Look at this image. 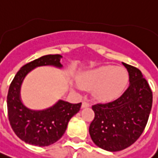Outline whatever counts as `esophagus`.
<instances>
[{
  "mask_svg": "<svg viewBox=\"0 0 158 158\" xmlns=\"http://www.w3.org/2000/svg\"><path fill=\"white\" fill-rule=\"evenodd\" d=\"M88 106H90V104L88 101H84L83 102H82V106H81V107H82V108H85V107H88Z\"/></svg>",
  "mask_w": 158,
  "mask_h": 158,
  "instance_id": "esophagus-1",
  "label": "esophagus"
}]
</instances>
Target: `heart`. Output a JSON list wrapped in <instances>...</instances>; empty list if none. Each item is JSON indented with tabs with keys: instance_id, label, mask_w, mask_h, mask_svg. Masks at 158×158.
<instances>
[{
	"instance_id": "heart-1",
	"label": "heart",
	"mask_w": 158,
	"mask_h": 158,
	"mask_svg": "<svg viewBox=\"0 0 158 158\" xmlns=\"http://www.w3.org/2000/svg\"><path fill=\"white\" fill-rule=\"evenodd\" d=\"M128 71L123 67L103 65L85 71L78 79L84 89L93 90L101 101H112L122 96L128 83Z\"/></svg>"
}]
</instances>
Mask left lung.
Listing matches in <instances>:
<instances>
[{"instance_id":"8db88e82","label":"left lung","mask_w":158,"mask_h":158,"mask_svg":"<svg viewBox=\"0 0 158 158\" xmlns=\"http://www.w3.org/2000/svg\"><path fill=\"white\" fill-rule=\"evenodd\" d=\"M129 76V86L117 100L92 106L95 114L89 127L93 142L101 149L119 151L141 136L152 107V92L139 69L123 63Z\"/></svg>"}]
</instances>
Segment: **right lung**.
<instances>
[{
    "mask_svg": "<svg viewBox=\"0 0 158 158\" xmlns=\"http://www.w3.org/2000/svg\"><path fill=\"white\" fill-rule=\"evenodd\" d=\"M59 54L45 55L26 64L11 82L7 97L8 120L15 135L26 143L44 147L55 143L64 134L69 121L80 109L81 103L72 104L58 100L45 109L34 110L25 106L21 99V87L25 77L39 66L62 68Z\"/></svg>",
    "mask_w": 158,
    "mask_h": 158,
    "instance_id": "right-lung-1",
    "label": "right lung"
}]
</instances>
